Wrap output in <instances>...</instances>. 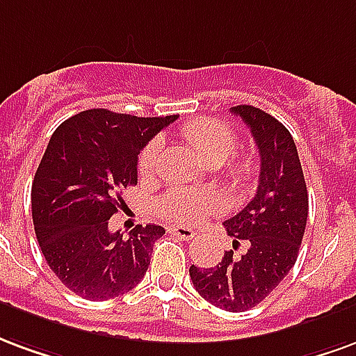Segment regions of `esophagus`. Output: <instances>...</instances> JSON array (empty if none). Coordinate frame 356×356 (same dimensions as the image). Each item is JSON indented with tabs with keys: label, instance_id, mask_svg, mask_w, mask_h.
<instances>
[{
	"label": "esophagus",
	"instance_id": "esophagus-1",
	"mask_svg": "<svg viewBox=\"0 0 356 356\" xmlns=\"http://www.w3.org/2000/svg\"><path fill=\"white\" fill-rule=\"evenodd\" d=\"M168 233H172L181 241H191L195 237V232L191 227H184V225H168Z\"/></svg>",
	"mask_w": 356,
	"mask_h": 356
}]
</instances>
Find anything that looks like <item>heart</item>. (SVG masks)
<instances>
[{
  "label": "heart",
  "mask_w": 356,
  "mask_h": 356,
  "mask_svg": "<svg viewBox=\"0 0 356 356\" xmlns=\"http://www.w3.org/2000/svg\"><path fill=\"white\" fill-rule=\"evenodd\" d=\"M180 134L201 159L214 167L224 165L237 152V134L232 127H227L222 121L195 119L184 124ZM159 153L161 144L157 140L149 142L142 149L138 159L140 175L149 176L155 172L159 163ZM254 172H256V159L246 153L232 161V165L225 170V180L233 188H238L252 180ZM220 209H222V199L209 189H170L159 203L161 214L180 224H197L199 220L214 214Z\"/></svg>",
  "instance_id": "b5f03b06"
}]
</instances>
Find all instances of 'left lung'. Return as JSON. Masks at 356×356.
I'll return each mask as SVG.
<instances>
[{"label": "left lung", "mask_w": 356, "mask_h": 356, "mask_svg": "<svg viewBox=\"0 0 356 356\" xmlns=\"http://www.w3.org/2000/svg\"><path fill=\"white\" fill-rule=\"evenodd\" d=\"M232 113L252 132L260 153V181L252 201L225 220L235 254L227 250L216 267L191 266L189 277L199 294L220 309H252L279 286L296 264L307 224V186L294 138L281 121L254 106H235Z\"/></svg>", "instance_id": "left-lung-1"}]
</instances>
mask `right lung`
I'll return each instance as SVG.
<instances>
[{
  "instance_id": "right-lung-1",
  "label": "right lung",
  "mask_w": 356,
  "mask_h": 356,
  "mask_svg": "<svg viewBox=\"0 0 356 356\" xmlns=\"http://www.w3.org/2000/svg\"><path fill=\"white\" fill-rule=\"evenodd\" d=\"M96 108L66 119L49 140L32 184L35 237L64 286L85 300H110L136 286L149 266L161 225L111 233L123 189L138 181V153L176 121Z\"/></svg>"
}]
</instances>
